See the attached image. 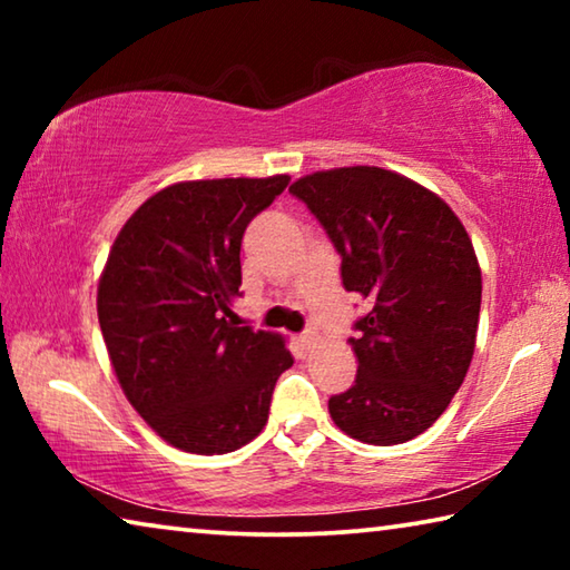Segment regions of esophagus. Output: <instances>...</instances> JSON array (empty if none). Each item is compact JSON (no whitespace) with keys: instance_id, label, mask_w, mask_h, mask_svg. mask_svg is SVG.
Here are the masks:
<instances>
[{"instance_id":"esophagus-1","label":"esophagus","mask_w":570,"mask_h":570,"mask_svg":"<svg viewBox=\"0 0 570 570\" xmlns=\"http://www.w3.org/2000/svg\"><path fill=\"white\" fill-rule=\"evenodd\" d=\"M316 340H320V334H316L314 330H306L302 336H298V342H302L304 350H312V346L316 344Z\"/></svg>"}]
</instances>
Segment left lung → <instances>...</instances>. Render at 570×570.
Masks as SVG:
<instances>
[{"mask_svg":"<svg viewBox=\"0 0 570 570\" xmlns=\"http://www.w3.org/2000/svg\"><path fill=\"white\" fill-rule=\"evenodd\" d=\"M336 254L342 284L372 304L356 320V380L330 400L336 428L366 445H400L448 410L475 352L482 278L465 226L400 173L352 166L298 178Z\"/></svg>","mask_w":570,"mask_h":570,"instance_id":"1","label":"left lung"}]
</instances>
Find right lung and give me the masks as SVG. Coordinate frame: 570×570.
Masks as SVG:
<instances>
[{"mask_svg": "<svg viewBox=\"0 0 570 570\" xmlns=\"http://www.w3.org/2000/svg\"><path fill=\"white\" fill-rule=\"evenodd\" d=\"M288 176L186 180L150 196L110 248L98 320L125 397L173 448L226 455L264 430L284 336L236 326L240 238Z\"/></svg>", "mask_w": 570, "mask_h": 570, "instance_id": "add662e5", "label": "right lung"}]
</instances>
